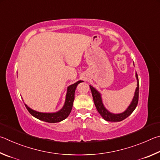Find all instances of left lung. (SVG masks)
Instances as JSON below:
<instances>
[{
    "label": "left lung",
    "mask_w": 160,
    "mask_h": 160,
    "mask_svg": "<svg viewBox=\"0 0 160 160\" xmlns=\"http://www.w3.org/2000/svg\"><path fill=\"white\" fill-rule=\"evenodd\" d=\"M136 77L137 78L138 83H137V88H136L135 95H134L133 100L132 102H131V105L128 106V108L127 109V110L124 111V112L121 114H112V113H110V112H108L107 110H106L104 107V105L102 104L101 96H100V93L98 91H96L93 86H90L92 96H93V101L95 103V105H96V107L97 110L100 115L102 116V118L105 120H106V121L121 122L122 120L127 118V117L133 112L134 110H135L137 105H138V96H139V82H138V74H137V73L136 74Z\"/></svg>",
    "instance_id": "1"
}]
</instances>
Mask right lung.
I'll list each match as a JSON object with an SVG mask.
<instances>
[{"label": "right lung", "mask_w": 160, "mask_h": 160, "mask_svg": "<svg viewBox=\"0 0 160 160\" xmlns=\"http://www.w3.org/2000/svg\"><path fill=\"white\" fill-rule=\"evenodd\" d=\"M82 82V81H78L77 83H74L71 86H69L67 88V93L66 95V100L65 103L63 106V108L61 109L58 112L55 113H42L38 112L35 110H33L29 108L27 105H25L27 110L29 112V113L36 118H37L42 121L48 122V123H57L62 121L64 119H66L69 114L71 112L72 109L73 102L74 100V93L75 90L77 88V86L78 83Z\"/></svg>", "instance_id": "obj_1"}]
</instances>
